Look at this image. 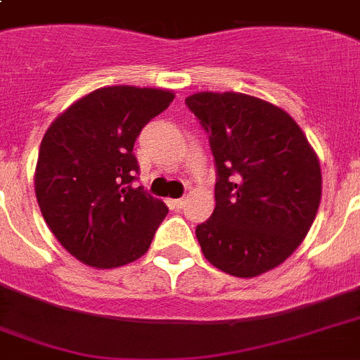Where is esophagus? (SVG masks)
Segmentation results:
<instances>
[{
    "instance_id": "1",
    "label": "esophagus",
    "mask_w": 360,
    "mask_h": 360,
    "mask_svg": "<svg viewBox=\"0 0 360 360\" xmlns=\"http://www.w3.org/2000/svg\"><path fill=\"white\" fill-rule=\"evenodd\" d=\"M186 203L185 198H177V200H172V205H174L175 209H183V205Z\"/></svg>"
}]
</instances>
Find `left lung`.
Returning <instances> with one entry per match:
<instances>
[{
  "mask_svg": "<svg viewBox=\"0 0 360 360\" xmlns=\"http://www.w3.org/2000/svg\"><path fill=\"white\" fill-rule=\"evenodd\" d=\"M207 132L217 168L214 211L196 226L203 256L240 278L267 273L307 237L321 200V169L284 110L245 93L185 101Z\"/></svg>",
  "mask_w": 360,
  "mask_h": 360,
  "instance_id": "8db88e82",
  "label": "left lung"
}]
</instances>
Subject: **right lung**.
Masks as SVG:
<instances>
[{"mask_svg": "<svg viewBox=\"0 0 360 360\" xmlns=\"http://www.w3.org/2000/svg\"><path fill=\"white\" fill-rule=\"evenodd\" d=\"M174 93L134 86L89 93L50 124L41 141L35 194L65 250L98 269L127 265L149 250L166 203L134 186V141Z\"/></svg>", "mask_w": 360, "mask_h": 360, "instance_id": "right-lung-1", "label": "right lung"}]
</instances>
